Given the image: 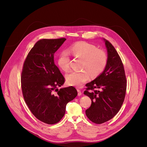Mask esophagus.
<instances>
[{
  "label": "esophagus",
  "instance_id": "obj_1",
  "mask_svg": "<svg viewBox=\"0 0 147 147\" xmlns=\"http://www.w3.org/2000/svg\"><path fill=\"white\" fill-rule=\"evenodd\" d=\"M77 92H78V96L81 95V91L79 89H77Z\"/></svg>",
  "mask_w": 147,
  "mask_h": 147
}]
</instances>
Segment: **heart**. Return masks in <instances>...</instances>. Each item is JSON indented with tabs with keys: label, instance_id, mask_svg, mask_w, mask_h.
I'll return each mask as SVG.
<instances>
[{
	"label": "heart",
	"instance_id": "1",
	"mask_svg": "<svg viewBox=\"0 0 147 147\" xmlns=\"http://www.w3.org/2000/svg\"><path fill=\"white\" fill-rule=\"evenodd\" d=\"M83 60L81 69L84 70L76 72L72 71L66 75V81L69 85L77 87H81L90 78L99 76L105 68L108 57L105 52L98 49L92 44L86 42H78L72 45L67 51L60 53L57 57L59 67L65 71L70 69V56Z\"/></svg>",
	"mask_w": 147,
	"mask_h": 147
}]
</instances>
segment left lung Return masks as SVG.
Masks as SVG:
<instances>
[{
  "mask_svg": "<svg viewBox=\"0 0 147 147\" xmlns=\"http://www.w3.org/2000/svg\"><path fill=\"white\" fill-rule=\"evenodd\" d=\"M108 53L104 70L87 83L84 92L91 99V107L86 111L93 123L102 124L112 119L119 111L126 91V78L121 60L113 46L103 39Z\"/></svg>",
  "mask_w": 147,
  "mask_h": 147,
  "instance_id": "obj_1",
  "label": "left lung"
}]
</instances>
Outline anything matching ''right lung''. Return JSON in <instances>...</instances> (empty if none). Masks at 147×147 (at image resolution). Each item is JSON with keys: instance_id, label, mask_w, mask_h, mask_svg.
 Listing matches in <instances>:
<instances>
[{"instance_id": "obj_1", "label": "right lung", "mask_w": 147, "mask_h": 147, "mask_svg": "<svg viewBox=\"0 0 147 147\" xmlns=\"http://www.w3.org/2000/svg\"><path fill=\"white\" fill-rule=\"evenodd\" d=\"M66 38L42 39L34 45L24 61L21 77L23 97L32 113L49 124L64 116L66 105L77 95L71 86L61 88L65 78L54 61V53Z\"/></svg>"}]
</instances>
